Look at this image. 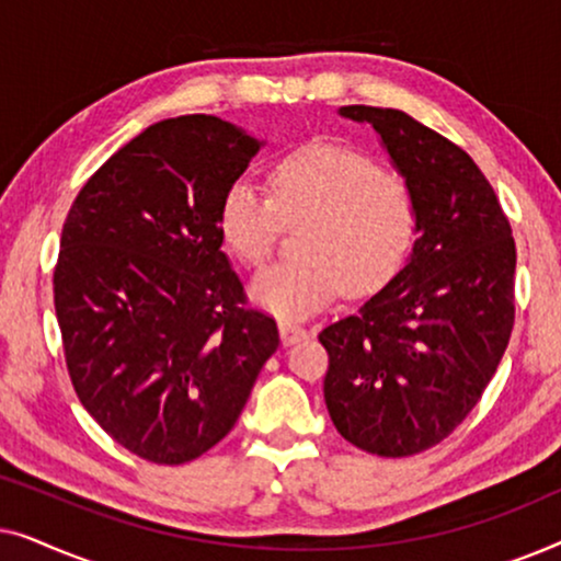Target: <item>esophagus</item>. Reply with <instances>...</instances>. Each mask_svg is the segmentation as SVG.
<instances>
[{
    "label": "esophagus",
    "instance_id": "obj_1",
    "mask_svg": "<svg viewBox=\"0 0 561 561\" xmlns=\"http://www.w3.org/2000/svg\"><path fill=\"white\" fill-rule=\"evenodd\" d=\"M278 329H280V340H283V344H286V347H290V344H298L301 340H306V336H309V332H306L304 327L290 324V321H280Z\"/></svg>",
    "mask_w": 561,
    "mask_h": 561
}]
</instances>
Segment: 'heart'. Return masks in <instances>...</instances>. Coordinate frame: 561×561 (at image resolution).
I'll return each mask as SVG.
<instances>
[{
    "label": "heart",
    "instance_id": "1",
    "mask_svg": "<svg viewBox=\"0 0 561 561\" xmlns=\"http://www.w3.org/2000/svg\"><path fill=\"white\" fill-rule=\"evenodd\" d=\"M271 198L248 181L227 188L219 237L244 265H263L280 221L306 219L298 260L255 275L250 296L280 319H306L350 294H373L409 260L419 234V198L401 175L334 142H309L275 160Z\"/></svg>",
    "mask_w": 561,
    "mask_h": 561
}]
</instances>
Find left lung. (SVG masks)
Returning <instances> with one entry per match:
<instances>
[{
    "mask_svg": "<svg viewBox=\"0 0 561 561\" xmlns=\"http://www.w3.org/2000/svg\"><path fill=\"white\" fill-rule=\"evenodd\" d=\"M380 135L419 198L403 271L357 313L321 329L336 432L411 457L455 432L493 380L513 332L516 242L493 186L462 148L405 112L342 106Z\"/></svg>",
    "mask_w": 561,
    "mask_h": 561,
    "instance_id": "1",
    "label": "left lung"
}]
</instances>
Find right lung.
<instances>
[{
    "mask_svg": "<svg viewBox=\"0 0 561 561\" xmlns=\"http://www.w3.org/2000/svg\"><path fill=\"white\" fill-rule=\"evenodd\" d=\"M263 142L209 114L163 119L79 191L53 273L76 396L114 442L183 465L240 419L278 327L248 296L217 227Z\"/></svg>",
    "mask_w": 561,
    "mask_h": 561,
    "instance_id": "add662e5",
    "label": "right lung"
}]
</instances>
